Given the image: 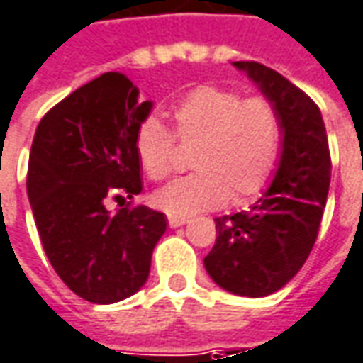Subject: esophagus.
<instances>
[{
  "instance_id": "esophagus-1",
  "label": "esophagus",
  "mask_w": 363,
  "mask_h": 363,
  "mask_svg": "<svg viewBox=\"0 0 363 363\" xmlns=\"http://www.w3.org/2000/svg\"><path fill=\"white\" fill-rule=\"evenodd\" d=\"M186 222H189L186 218H174V216L169 218V225H171V228H181V225H184Z\"/></svg>"
}]
</instances>
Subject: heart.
Returning <instances> with one entry per match:
<instances>
[{
  "label": "heart",
  "mask_w": 363,
  "mask_h": 363,
  "mask_svg": "<svg viewBox=\"0 0 363 363\" xmlns=\"http://www.w3.org/2000/svg\"><path fill=\"white\" fill-rule=\"evenodd\" d=\"M174 138L196 145L190 153L194 173L153 194L164 214L189 218L224 204L255 196L275 167L281 145V120L265 98H245L218 86H199L171 108ZM173 135L157 118L138 129L135 151L151 181L173 171Z\"/></svg>",
  "instance_id": "1"
}]
</instances>
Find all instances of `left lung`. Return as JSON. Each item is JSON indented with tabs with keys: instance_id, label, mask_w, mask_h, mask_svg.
<instances>
[{
	"instance_id": "obj_1",
	"label": "left lung",
	"mask_w": 363,
	"mask_h": 363,
	"mask_svg": "<svg viewBox=\"0 0 363 363\" xmlns=\"http://www.w3.org/2000/svg\"><path fill=\"white\" fill-rule=\"evenodd\" d=\"M269 100L281 120V155L273 181L252 206L216 218L208 275L228 293L267 296L305 265L330 186V151L318 106L285 76L259 62H232Z\"/></svg>"
}]
</instances>
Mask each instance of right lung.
<instances>
[{
  "label": "right lung",
  "instance_id": "obj_1",
  "mask_svg": "<svg viewBox=\"0 0 363 363\" xmlns=\"http://www.w3.org/2000/svg\"><path fill=\"white\" fill-rule=\"evenodd\" d=\"M153 102L106 72L80 86L40 120L27 194L43 250L67 287L94 305L120 303L145 285L167 218L147 206L108 210V200L143 190L135 151Z\"/></svg>",
  "mask_w": 363,
  "mask_h": 363
}]
</instances>
